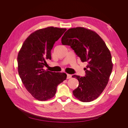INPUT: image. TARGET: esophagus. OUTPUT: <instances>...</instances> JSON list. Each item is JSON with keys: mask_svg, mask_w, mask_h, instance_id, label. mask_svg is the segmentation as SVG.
Returning <instances> with one entry per match:
<instances>
[{"mask_svg": "<svg viewBox=\"0 0 128 128\" xmlns=\"http://www.w3.org/2000/svg\"><path fill=\"white\" fill-rule=\"evenodd\" d=\"M72 77V75L71 74H67V79H69L70 78Z\"/></svg>", "mask_w": 128, "mask_h": 128, "instance_id": "34e87169", "label": "esophagus"}]
</instances>
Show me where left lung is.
I'll list each match as a JSON object with an SVG mask.
<instances>
[{
    "label": "left lung",
    "instance_id": "1",
    "mask_svg": "<svg viewBox=\"0 0 128 128\" xmlns=\"http://www.w3.org/2000/svg\"><path fill=\"white\" fill-rule=\"evenodd\" d=\"M62 43L70 46L82 62H88L85 76H72L79 82L73 95L83 102L95 100L106 88L113 68L111 52L105 42L95 32L77 27L67 30Z\"/></svg>",
    "mask_w": 128,
    "mask_h": 128
}]
</instances>
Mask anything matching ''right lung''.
<instances>
[{"mask_svg": "<svg viewBox=\"0 0 128 128\" xmlns=\"http://www.w3.org/2000/svg\"><path fill=\"white\" fill-rule=\"evenodd\" d=\"M66 30L48 27L36 30L26 38L18 54V72L24 85L34 98L47 100L54 96L57 86L66 78L65 73L45 70L46 59H51L54 43Z\"/></svg>", "mask_w": 128, "mask_h": 128, "instance_id": "add662e5", "label": "right lung"}]
</instances>
